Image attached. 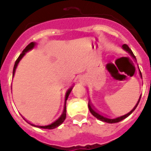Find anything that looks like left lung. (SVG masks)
<instances>
[{
    "mask_svg": "<svg viewBox=\"0 0 151 151\" xmlns=\"http://www.w3.org/2000/svg\"><path fill=\"white\" fill-rule=\"evenodd\" d=\"M122 48L124 49L125 50H126V51L128 52V53H129V54H131V56L134 58V59L136 60L135 58V56L134 55V54H133V52L132 51V50H131L130 48H129V47L127 45H122ZM140 71V70H139ZM140 75H141V78H142V76H141V71H140ZM141 95L140 96V98L139 100H138V103L136 104L135 106H134V108H133V110H131L129 113H128L127 114H125V115L124 116H119V117H117V118H115V119H112V118H109V117H106L105 116L102 115V114H101L100 113H98V112L97 111V110H95V109H94V107H93V106L91 105V104L90 101H88V108H89V110H90V112L91 113V114L93 116H94V117H96L97 119H100V120L103 121V122H108V123H116V122H120V121H122V119H125L126 117L129 116V115H130L131 113H132L133 111H134V110L136 109V107H137V106L138 105V103H139L140 100H141Z\"/></svg>",
    "mask_w": 151,
    "mask_h": 151,
    "instance_id": "8db88e82",
    "label": "left lung"
}]
</instances>
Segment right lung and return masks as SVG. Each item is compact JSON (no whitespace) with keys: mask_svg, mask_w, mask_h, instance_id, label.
I'll use <instances>...</instances> for the list:
<instances>
[{"mask_svg":"<svg viewBox=\"0 0 151 151\" xmlns=\"http://www.w3.org/2000/svg\"><path fill=\"white\" fill-rule=\"evenodd\" d=\"M35 46V43L34 42H31L29 45H28L26 47V48L24 49L23 50H22V54H20V55L19 56V57L17 58V60H16L15 62V64H14V67H13V76H14V73H15V70L16 69H17V65H18L19 62L20 61V60L22 59V57H23L24 55H25V54H26V52L29 51V50H31V49H32L33 47H34ZM72 89H73V88H70L69 89V90L66 91V97H65V104H64V109H63V113L62 115L60 116V117L58 119H57V120L55 121V122H52L51 124H50V125H45V126H41V125H33V124H31L32 125H33V126H35V127H38V128H41V129H55V128L58 127L60 125H61V124L63 122V121L65 120V119H66V100H67L68 97H69V94H70V92H71ZM30 124V123H29Z\"/></svg>","mask_w":151,"mask_h":151,"instance_id":"1","label":"right lung"}]
</instances>
